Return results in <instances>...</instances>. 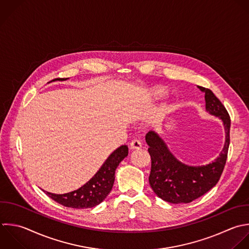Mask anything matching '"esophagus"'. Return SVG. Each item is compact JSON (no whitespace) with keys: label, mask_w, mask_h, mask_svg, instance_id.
Here are the masks:
<instances>
[{"label":"esophagus","mask_w":249,"mask_h":249,"mask_svg":"<svg viewBox=\"0 0 249 249\" xmlns=\"http://www.w3.org/2000/svg\"><path fill=\"white\" fill-rule=\"evenodd\" d=\"M141 147H142V143L138 139H134L130 143V149H132V150H138Z\"/></svg>","instance_id":"esophagus-1"}]
</instances>
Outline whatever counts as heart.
<instances>
[{
	"mask_svg": "<svg viewBox=\"0 0 249 249\" xmlns=\"http://www.w3.org/2000/svg\"><path fill=\"white\" fill-rule=\"evenodd\" d=\"M154 93H155V95H156L157 97H162L163 94H164L163 90H161V89H156Z\"/></svg>",
	"mask_w": 249,
	"mask_h": 249,
	"instance_id": "b5f03b06",
	"label": "heart"
}]
</instances>
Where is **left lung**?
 Instances as JSON below:
<instances>
[{
    "mask_svg": "<svg viewBox=\"0 0 249 249\" xmlns=\"http://www.w3.org/2000/svg\"><path fill=\"white\" fill-rule=\"evenodd\" d=\"M198 88L205 93L206 110L219 117L225 126V145L214 161L201 166L186 165L174 158L156 132L149 131L145 137L151 157L150 186L158 196L171 203H188L207 193L219 181L228 157L231 126L229 113L209 89Z\"/></svg>",
    "mask_w": 249,
    "mask_h": 249,
    "instance_id": "obj_1",
    "label": "left lung"
}]
</instances>
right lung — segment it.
<instances>
[{"mask_svg":"<svg viewBox=\"0 0 249 249\" xmlns=\"http://www.w3.org/2000/svg\"><path fill=\"white\" fill-rule=\"evenodd\" d=\"M127 154L128 148L126 145L119 147L108 157L95 175L78 190L63 195L53 194L50 192H46V194L51 198L66 207H93L103 201L111 192L115 181L116 168Z\"/></svg>","mask_w":249,"mask_h":249,"instance_id":"obj_1","label":"right lung"}]
</instances>
